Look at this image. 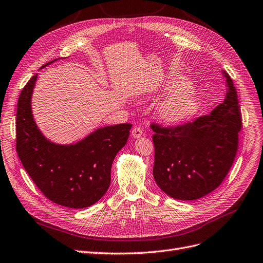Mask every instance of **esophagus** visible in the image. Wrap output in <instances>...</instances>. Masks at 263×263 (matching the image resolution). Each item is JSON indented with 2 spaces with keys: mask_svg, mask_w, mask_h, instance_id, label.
I'll use <instances>...</instances> for the list:
<instances>
[{
  "mask_svg": "<svg viewBox=\"0 0 263 263\" xmlns=\"http://www.w3.org/2000/svg\"><path fill=\"white\" fill-rule=\"evenodd\" d=\"M131 135H132V138H134V139L141 138V136L143 135V129L141 127H134L131 131Z\"/></svg>",
  "mask_w": 263,
  "mask_h": 263,
  "instance_id": "esophagus-1",
  "label": "esophagus"
}]
</instances>
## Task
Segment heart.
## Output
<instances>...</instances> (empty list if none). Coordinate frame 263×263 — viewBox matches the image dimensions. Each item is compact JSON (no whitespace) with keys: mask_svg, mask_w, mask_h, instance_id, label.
Instances as JSON below:
<instances>
[{"mask_svg":"<svg viewBox=\"0 0 263 263\" xmlns=\"http://www.w3.org/2000/svg\"><path fill=\"white\" fill-rule=\"evenodd\" d=\"M165 88L173 90L160 106V114L167 123L184 122L199 111L200 98L187 79L168 78Z\"/></svg>","mask_w":263,"mask_h":263,"instance_id":"heart-1","label":"heart"}]
</instances>
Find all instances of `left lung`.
<instances>
[{
    "label": "left lung",
    "instance_id": "obj_1",
    "mask_svg": "<svg viewBox=\"0 0 263 263\" xmlns=\"http://www.w3.org/2000/svg\"><path fill=\"white\" fill-rule=\"evenodd\" d=\"M223 103L211 114L177 125L152 122L154 177L160 189L178 200H197L223 181L238 148L242 115L231 77Z\"/></svg>",
    "mask_w": 263,
    "mask_h": 263
}]
</instances>
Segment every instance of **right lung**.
<instances>
[{
    "label": "right lung",
    "mask_w": 263,
    "mask_h": 263,
    "mask_svg": "<svg viewBox=\"0 0 263 263\" xmlns=\"http://www.w3.org/2000/svg\"><path fill=\"white\" fill-rule=\"evenodd\" d=\"M36 78L37 74L31 77L18 99V157L34 184L48 200L65 208H88L107 191L112 161L127 143L132 124L98 129L74 145L53 144L44 138L33 119L31 96Z\"/></svg>",
    "instance_id": "add662e5"
}]
</instances>
